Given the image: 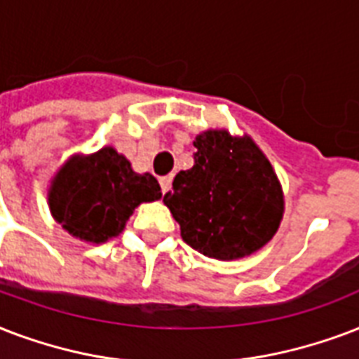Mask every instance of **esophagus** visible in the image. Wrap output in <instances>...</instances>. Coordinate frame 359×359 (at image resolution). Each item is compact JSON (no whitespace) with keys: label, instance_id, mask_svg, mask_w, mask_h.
Returning <instances> with one entry per match:
<instances>
[{"label":"esophagus","instance_id":"esophagus-1","mask_svg":"<svg viewBox=\"0 0 359 359\" xmlns=\"http://www.w3.org/2000/svg\"><path fill=\"white\" fill-rule=\"evenodd\" d=\"M159 183H161V191H163V193H166V191H168V189H170V185H172L170 174H168V176H161Z\"/></svg>","mask_w":359,"mask_h":359}]
</instances>
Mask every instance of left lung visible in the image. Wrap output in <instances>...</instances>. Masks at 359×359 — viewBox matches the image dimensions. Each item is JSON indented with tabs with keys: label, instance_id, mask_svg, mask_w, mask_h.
<instances>
[{
	"label": "left lung",
	"instance_id": "1",
	"mask_svg": "<svg viewBox=\"0 0 359 359\" xmlns=\"http://www.w3.org/2000/svg\"><path fill=\"white\" fill-rule=\"evenodd\" d=\"M193 144V168L177 172L163 202L180 223L183 241L204 257H249L283 221L279 177L251 136L208 129Z\"/></svg>",
	"mask_w": 359,
	"mask_h": 359
}]
</instances>
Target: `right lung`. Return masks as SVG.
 Listing matches in <instances>:
<instances>
[{"mask_svg":"<svg viewBox=\"0 0 359 359\" xmlns=\"http://www.w3.org/2000/svg\"><path fill=\"white\" fill-rule=\"evenodd\" d=\"M163 196L149 172L138 174L112 146L73 155L50 180L48 208L55 223L86 243H104L123 232L133 211Z\"/></svg>","mask_w":359,"mask_h":359,"instance_id":"right-lung-1","label":"right lung"}]
</instances>
